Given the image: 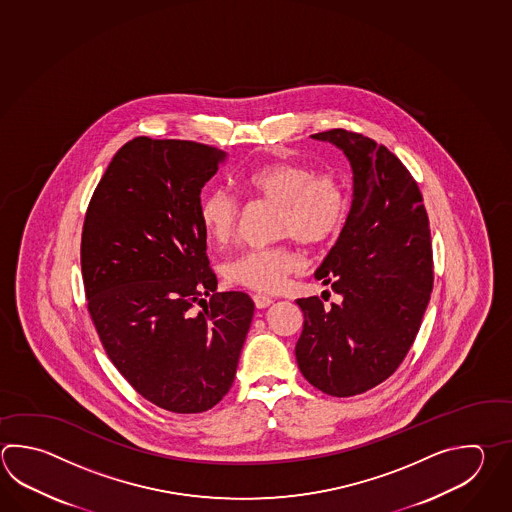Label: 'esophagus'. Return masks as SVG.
<instances>
[{
	"instance_id": "obj_1",
	"label": "esophagus",
	"mask_w": 512,
	"mask_h": 512,
	"mask_svg": "<svg viewBox=\"0 0 512 512\" xmlns=\"http://www.w3.org/2000/svg\"><path fill=\"white\" fill-rule=\"evenodd\" d=\"M253 303H255V306L257 308H268L270 304L273 303L272 297H268V295H262V293H255L253 295Z\"/></svg>"
}]
</instances>
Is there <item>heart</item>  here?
Masks as SVG:
<instances>
[{"label": "heart", "mask_w": 512, "mask_h": 512, "mask_svg": "<svg viewBox=\"0 0 512 512\" xmlns=\"http://www.w3.org/2000/svg\"><path fill=\"white\" fill-rule=\"evenodd\" d=\"M240 186L257 199L277 204V233L303 244H323L332 239L346 219L348 199L341 178L335 173H315L313 167L301 162L255 167L240 177ZM240 213L239 197L230 189H209L200 199V224L215 244L233 239ZM301 266V255L292 246L277 244L240 253L226 264L224 277L237 286L275 292Z\"/></svg>", "instance_id": "1"}]
</instances>
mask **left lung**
<instances>
[{
	"label": "left lung",
	"mask_w": 512,
	"mask_h": 512,
	"mask_svg": "<svg viewBox=\"0 0 512 512\" xmlns=\"http://www.w3.org/2000/svg\"><path fill=\"white\" fill-rule=\"evenodd\" d=\"M312 138L345 153L354 193L315 272L341 303L297 299L304 324L295 357L324 394L357 396L392 376L418 335L434 282L427 211L416 180L385 146L346 129Z\"/></svg>",
	"instance_id": "obj_1"
}]
</instances>
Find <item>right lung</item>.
Segmentation results:
<instances>
[{
    "label": "right lung",
    "mask_w": 512,
    "mask_h": 512,
    "mask_svg": "<svg viewBox=\"0 0 512 512\" xmlns=\"http://www.w3.org/2000/svg\"><path fill=\"white\" fill-rule=\"evenodd\" d=\"M226 158L188 140L133 138L85 215V297L105 352L140 396L177 414L230 392L255 310L244 292H215L209 272L200 191Z\"/></svg>",
    "instance_id": "obj_1"
}]
</instances>
